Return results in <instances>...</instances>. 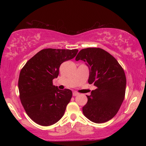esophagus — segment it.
I'll list each match as a JSON object with an SVG mask.
<instances>
[{
    "label": "esophagus",
    "instance_id": "1",
    "mask_svg": "<svg viewBox=\"0 0 146 146\" xmlns=\"http://www.w3.org/2000/svg\"><path fill=\"white\" fill-rule=\"evenodd\" d=\"M78 95H79V93H77V92H76V91H74V92H73V96H77Z\"/></svg>",
    "mask_w": 146,
    "mask_h": 146
}]
</instances>
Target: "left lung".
Instances as JSON below:
<instances>
[{"label":"left lung","instance_id":"obj_1","mask_svg":"<svg viewBox=\"0 0 146 146\" xmlns=\"http://www.w3.org/2000/svg\"><path fill=\"white\" fill-rule=\"evenodd\" d=\"M75 60L86 62L90 69L89 84L97 89L87 96L88 102L82 108L86 118L100 123L113 118L124 99L126 86L125 73L118 61L101 48L82 49Z\"/></svg>","mask_w":146,"mask_h":146}]
</instances>
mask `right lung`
<instances>
[{
	"instance_id": "add662e5",
	"label": "right lung",
	"mask_w": 146,
	"mask_h": 146,
	"mask_svg": "<svg viewBox=\"0 0 146 146\" xmlns=\"http://www.w3.org/2000/svg\"><path fill=\"white\" fill-rule=\"evenodd\" d=\"M78 49H42L27 62L19 78L20 99L27 115L43 126L53 125L63 117L72 97L68 89L53 85L64 62L73 58Z\"/></svg>"
}]
</instances>
